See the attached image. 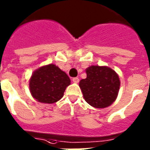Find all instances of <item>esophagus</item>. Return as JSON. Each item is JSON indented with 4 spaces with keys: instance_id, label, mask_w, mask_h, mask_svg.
I'll return each mask as SVG.
<instances>
[{
    "instance_id": "obj_1",
    "label": "esophagus",
    "mask_w": 150,
    "mask_h": 150,
    "mask_svg": "<svg viewBox=\"0 0 150 150\" xmlns=\"http://www.w3.org/2000/svg\"><path fill=\"white\" fill-rule=\"evenodd\" d=\"M72 81H73V82H74V83H79V78H78V77H74V78H73V80H72Z\"/></svg>"
}]
</instances>
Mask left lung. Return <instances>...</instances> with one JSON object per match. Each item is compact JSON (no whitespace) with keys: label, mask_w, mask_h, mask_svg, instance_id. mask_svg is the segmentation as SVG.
Segmentation results:
<instances>
[{"label":"left lung","mask_w":150,"mask_h":150,"mask_svg":"<svg viewBox=\"0 0 150 150\" xmlns=\"http://www.w3.org/2000/svg\"><path fill=\"white\" fill-rule=\"evenodd\" d=\"M86 74L87 77L79 83L83 98L95 108L110 106L116 100L120 85L117 73L108 67L91 66Z\"/></svg>","instance_id":"obj_1"}]
</instances>
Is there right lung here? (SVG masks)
Instances as JSON below:
<instances>
[{
    "instance_id": "right-lung-1",
    "label": "right lung",
    "mask_w": 150,
    "mask_h": 150,
    "mask_svg": "<svg viewBox=\"0 0 150 150\" xmlns=\"http://www.w3.org/2000/svg\"><path fill=\"white\" fill-rule=\"evenodd\" d=\"M70 79L64 71L54 64L40 67L33 72L30 80V91L39 103H54L63 96Z\"/></svg>"
}]
</instances>
